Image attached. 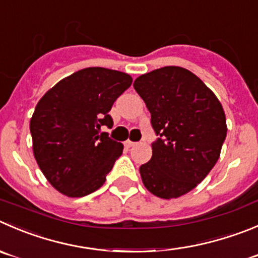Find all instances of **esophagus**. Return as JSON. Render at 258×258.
Here are the masks:
<instances>
[{
    "label": "esophagus",
    "instance_id": "obj_1",
    "mask_svg": "<svg viewBox=\"0 0 258 258\" xmlns=\"http://www.w3.org/2000/svg\"><path fill=\"white\" fill-rule=\"evenodd\" d=\"M124 146L127 147V148H131V147L136 146V143H134V142H132V141H125L124 142Z\"/></svg>",
    "mask_w": 258,
    "mask_h": 258
}]
</instances>
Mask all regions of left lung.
<instances>
[{"label":"left lung","mask_w":258,"mask_h":258,"mask_svg":"<svg viewBox=\"0 0 258 258\" xmlns=\"http://www.w3.org/2000/svg\"><path fill=\"white\" fill-rule=\"evenodd\" d=\"M159 137L152 158L139 168L149 192L176 199L190 192L212 171L227 137L222 104L198 76L176 66L134 81Z\"/></svg>","instance_id":"1"}]
</instances>
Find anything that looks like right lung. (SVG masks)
<instances>
[{
    "label": "right lung",
    "mask_w": 258,
    "mask_h": 258,
    "mask_svg": "<svg viewBox=\"0 0 258 258\" xmlns=\"http://www.w3.org/2000/svg\"><path fill=\"white\" fill-rule=\"evenodd\" d=\"M127 73L90 67L63 78L39 100L30 120L33 152L51 186L70 198L101 187L122 146L111 129L115 100L131 87Z\"/></svg>",
    "instance_id": "right-lung-1"
}]
</instances>
